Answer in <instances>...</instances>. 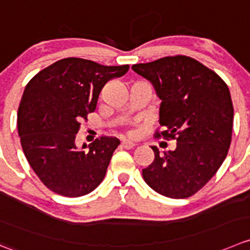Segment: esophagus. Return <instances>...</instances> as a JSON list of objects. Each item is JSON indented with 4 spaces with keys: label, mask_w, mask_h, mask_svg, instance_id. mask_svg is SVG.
I'll use <instances>...</instances> for the list:
<instances>
[{
    "label": "esophagus",
    "mask_w": 250,
    "mask_h": 250,
    "mask_svg": "<svg viewBox=\"0 0 250 250\" xmlns=\"http://www.w3.org/2000/svg\"><path fill=\"white\" fill-rule=\"evenodd\" d=\"M121 146L125 147V149H132V147L135 146V144L133 142H130V140H122Z\"/></svg>",
    "instance_id": "1"
}]
</instances>
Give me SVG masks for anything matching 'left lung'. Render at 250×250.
<instances>
[{
    "instance_id": "8db88e82",
    "label": "left lung",
    "mask_w": 250,
    "mask_h": 250,
    "mask_svg": "<svg viewBox=\"0 0 250 250\" xmlns=\"http://www.w3.org/2000/svg\"><path fill=\"white\" fill-rule=\"evenodd\" d=\"M132 69L154 86L161 100L155 137L176 139L173 151L160 154L143 169V178L159 194L183 199L212 178L226 159L232 139L233 105L229 86L215 73L187 56H169Z\"/></svg>"
}]
</instances>
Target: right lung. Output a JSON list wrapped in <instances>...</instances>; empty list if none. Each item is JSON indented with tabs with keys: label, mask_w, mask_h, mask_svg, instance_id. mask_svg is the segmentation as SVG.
<instances>
[{
	"label": "right lung",
	"mask_w": 250,
	"mask_h": 250,
	"mask_svg": "<svg viewBox=\"0 0 250 250\" xmlns=\"http://www.w3.org/2000/svg\"><path fill=\"white\" fill-rule=\"evenodd\" d=\"M125 66H103L68 57L39 72L25 86L18 108V134L29 165L48 189L63 197L89 194L103 182L115 137H101L76 146V134L94 112L108 81L125 76Z\"/></svg>",
	"instance_id": "1"
}]
</instances>
